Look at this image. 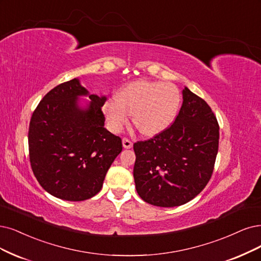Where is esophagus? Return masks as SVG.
I'll list each match as a JSON object with an SVG mask.
<instances>
[{"mask_svg": "<svg viewBox=\"0 0 261 261\" xmlns=\"http://www.w3.org/2000/svg\"><path fill=\"white\" fill-rule=\"evenodd\" d=\"M122 145L124 148H131L132 147V142L128 138L122 139Z\"/></svg>", "mask_w": 261, "mask_h": 261, "instance_id": "1", "label": "esophagus"}]
</instances>
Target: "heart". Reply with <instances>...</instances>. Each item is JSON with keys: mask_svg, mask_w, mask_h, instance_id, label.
Listing matches in <instances>:
<instances>
[{"mask_svg": "<svg viewBox=\"0 0 261 261\" xmlns=\"http://www.w3.org/2000/svg\"><path fill=\"white\" fill-rule=\"evenodd\" d=\"M180 104V93L172 83L137 81L125 85L104 105L114 131H120L133 114V123L144 136H153L174 120Z\"/></svg>", "mask_w": 261, "mask_h": 261, "instance_id": "b5f03b06", "label": "heart"}]
</instances>
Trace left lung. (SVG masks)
Here are the masks:
<instances>
[{
  "instance_id": "8db88e82",
  "label": "left lung",
  "mask_w": 261,
  "mask_h": 261,
  "mask_svg": "<svg viewBox=\"0 0 261 261\" xmlns=\"http://www.w3.org/2000/svg\"><path fill=\"white\" fill-rule=\"evenodd\" d=\"M171 125L133 144V176L139 196L149 204H185L207 185L214 171L219 124L208 104L188 88Z\"/></svg>"
}]
</instances>
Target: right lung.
<instances>
[{
	"mask_svg": "<svg viewBox=\"0 0 261 261\" xmlns=\"http://www.w3.org/2000/svg\"><path fill=\"white\" fill-rule=\"evenodd\" d=\"M84 94L88 91L76 79L58 85L38 103L29 125V157L37 181L67 201L98 194L122 150L121 139L104 128L105 96L90 94L89 109L82 111L76 98Z\"/></svg>",
	"mask_w": 261,
	"mask_h": 261,
	"instance_id": "add662e5",
	"label": "right lung"
}]
</instances>
